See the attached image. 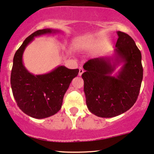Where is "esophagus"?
I'll return each instance as SVG.
<instances>
[{
	"instance_id": "obj_1",
	"label": "esophagus",
	"mask_w": 154,
	"mask_h": 154,
	"mask_svg": "<svg viewBox=\"0 0 154 154\" xmlns=\"http://www.w3.org/2000/svg\"><path fill=\"white\" fill-rule=\"evenodd\" d=\"M83 72H84L83 68H82V67H80V69H79V76L82 75Z\"/></svg>"
}]
</instances>
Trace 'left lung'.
Instances as JSON below:
<instances>
[{"instance_id": "obj_1", "label": "left lung", "mask_w": 154, "mask_h": 154, "mask_svg": "<svg viewBox=\"0 0 154 154\" xmlns=\"http://www.w3.org/2000/svg\"><path fill=\"white\" fill-rule=\"evenodd\" d=\"M118 38L112 56L88 60L82 74L86 104L98 117L112 118L132 107L139 95L143 69L141 52L131 36L118 31ZM121 63L116 75L112 74Z\"/></svg>"}]
</instances>
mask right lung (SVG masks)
<instances>
[{"mask_svg": "<svg viewBox=\"0 0 154 154\" xmlns=\"http://www.w3.org/2000/svg\"><path fill=\"white\" fill-rule=\"evenodd\" d=\"M60 32L51 28L36 30L27 37L15 52L11 73V86L20 109L32 118L42 119L50 117L60 109L63 96L71 82L78 74L79 69H69L59 66L49 73H30L23 62L26 47L35 37Z\"/></svg>", "mask_w": 154, "mask_h": 154, "instance_id": "obj_1", "label": "right lung"}]
</instances>
